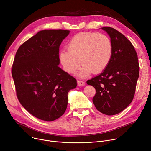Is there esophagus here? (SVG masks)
<instances>
[{
	"label": "esophagus",
	"instance_id": "esophagus-1",
	"mask_svg": "<svg viewBox=\"0 0 151 151\" xmlns=\"http://www.w3.org/2000/svg\"><path fill=\"white\" fill-rule=\"evenodd\" d=\"M77 84L79 86H84L85 85V82L83 81H78Z\"/></svg>",
	"mask_w": 151,
	"mask_h": 151
}]
</instances>
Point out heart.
<instances>
[{"mask_svg": "<svg viewBox=\"0 0 151 151\" xmlns=\"http://www.w3.org/2000/svg\"><path fill=\"white\" fill-rule=\"evenodd\" d=\"M113 45L107 35L94 32H81L73 37L67 44V51L60 53V61L64 70L75 73L83 65L80 76L84 77L103 72L111 59ZM81 61L80 62V61Z\"/></svg>", "mask_w": 151, "mask_h": 151, "instance_id": "obj_1", "label": "heart"}]
</instances>
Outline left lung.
Returning <instances> with one entry per match:
<instances>
[{
  "label": "left lung",
  "mask_w": 151,
  "mask_h": 151,
  "mask_svg": "<svg viewBox=\"0 0 151 151\" xmlns=\"http://www.w3.org/2000/svg\"><path fill=\"white\" fill-rule=\"evenodd\" d=\"M107 32L113 45L111 59L102 73L87 81L96 89L93 102L101 113L113 116L122 111L133 100L140 67L137 54L130 41L110 27Z\"/></svg>",
  "instance_id": "1"
}]
</instances>
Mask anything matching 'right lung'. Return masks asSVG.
Instances as JSON below:
<instances>
[{"label": "right lung", "mask_w": 151, "mask_h": 151, "mask_svg": "<svg viewBox=\"0 0 151 151\" xmlns=\"http://www.w3.org/2000/svg\"><path fill=\"white\" fill-rule=\"evenodd\" d=\"M68 30H43L18 49L12 67L16 94L22 105L35 117L53 121L67 106V94L76 79L63 71L59 48Z\"/></svg>", "instance_id": "right-lung-1"}]
</instances>
